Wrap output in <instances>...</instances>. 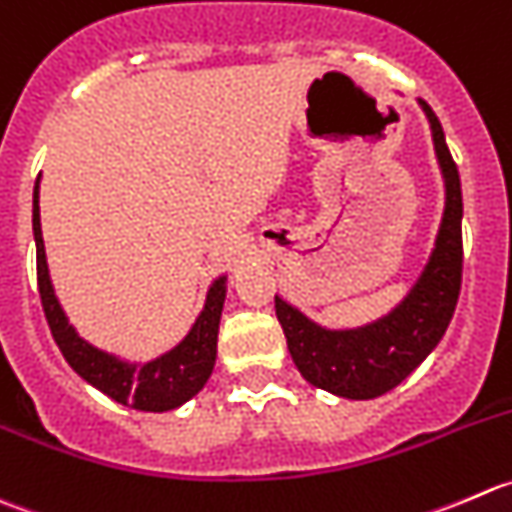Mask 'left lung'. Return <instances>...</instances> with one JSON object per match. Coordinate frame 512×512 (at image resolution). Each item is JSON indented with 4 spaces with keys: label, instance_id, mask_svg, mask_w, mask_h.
I'll return each instance as SVG.
<instances>
[{
    "label": "left lung",
    "instance_id": "8db88e82",
    "mask_svg": "<svg viewBox=\"0 0 512 512\" xmlns=\"http://www.w3.org/2000/svg\"><path fill=\"white\" fill-rule=\"evenodd\" d=\"M421 106L433 129L435 154L443 169L445 214L433 256L406 301L366 328L326 331L276 296L278 323L286 333L288 351L301 376L311 386L341 398L368 401L406 381L438 346L458 303L463 278L460 176L438 116L426 101H421Z\"/></svg>",
    "mask_w": 512,
    "mask_h": 512
}]
</instances>
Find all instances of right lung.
Segmentation results:
<instances>
[{"label":"right lung","mask_w":512,"mask_h":512,"mask_svg":"<svg viewBox=\"0 0 512 512\" xmlns=\"http://www.w3.org/2000/svg\"><path fill=\"white\" fill-rule=\"evenodd\" d=\"M39 186V184H37ZM34 186V241H37V283L39 296H42L44 316H47L49 331L57 341L59 351L64 353L69 366L91 383L106 393L114 401L124 406L136 408V411L161 413L179 408L189 398L204 388L209 381L211 371L216 363V338H219V321L221 308H224L226 286L224 278L211 286L206 306L201 311L199 321L194 323L189 336L174 348L164 353L156 361L144 363V366H129V363L116 361L114 356L104 351H96L94 346L79 338L74 328L69 326L67 316L59 308V301L54 298L52 281L47 271V256H44V239L42 224H39V191Z\"/></svg>","instance_id":"add662e5"}]
</instances>
